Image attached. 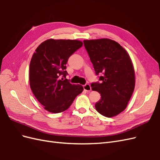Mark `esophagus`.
<instances>
[{
  "label": "esophagus",
  "instance_id": "obj_1",
  "mask_svg": "<svg viewBox=\"0 0 160 160\" xmlns=\"http://www.w3.org/2000/svg\"><path fill=\"white\" fill-rule=\"evenodd\" d=\"M83 89L86 91H90L91 90V88L89 84H85L83 85Z\"/></svg>",
  "mask_w": 160,
  "mask_h": 160
}]
</instances>
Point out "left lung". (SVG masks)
Masks as SVG:
<instances>
[{"label":"left lung","instance_id":"left-lung-1","mask_svg":"<svg viewBox=\"0 0 160 160\" xmlns=\"http://www.w3.org/2000/svg\"><path fill=\"white\" fill-rule=\"evenodd\" d=\"M99 80L92 83L93 91L101 94L95 109L107 118L126 108L135 88L133 64L128 52L118 42L109 38L83 41Z\"/></svg>","mask_w":160,"mask_h":160}]
</instances>
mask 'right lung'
I'll return each mask as SVG.
<instances>
[{"instance_id": "obj_1", "label": "right lung", "mask_w": 160, "mask_h": 160, "mask_svg": "<svg viewBox=\"0 0 160 160\" xmlns=\"http://www.w3.org/2000/svg\"><path fill=\"white\" fill-rule=\"evenodd\" d=\"M83 46L77 40L48 39L38 46L32 57L29 81L34 95L51 113L67 110L83 90L81 85L67 80L66 64L69 58Z\"/></svg>"}]
</instances>
